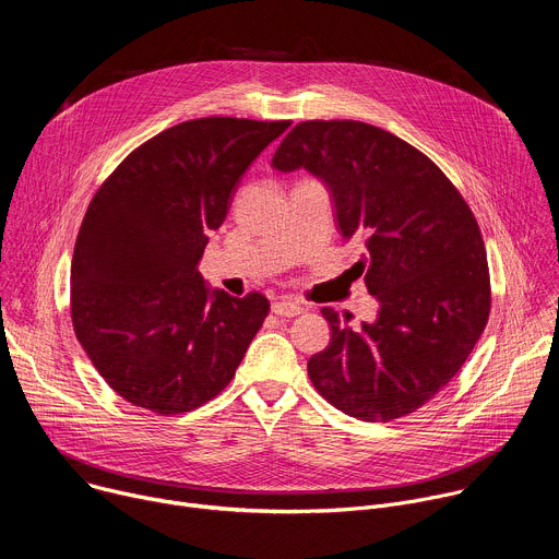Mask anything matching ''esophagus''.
<instances>
[{"label":"esophagus","mask_w":559,"mask_h":559,"mask_svg":"<svg viewBox=\"0 0 559 559\" xmlns=\"http://www.w3.org/2000/svg\"><path fill=\"white\" fill-rule=\"evenodd\" d=\"M272 311L276 316H285V318H292V316H298L302 311V307L289 298H278L272 302Z\"/></svg>","instance_id":"1"}]
</instances>
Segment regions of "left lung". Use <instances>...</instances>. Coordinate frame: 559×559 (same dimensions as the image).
Masks as SVG:
<instances>
[{
    "mask_svg": "<svg viewBox=\"0 0 559 559\" xmlns=\"http://www.w3.org/2000/svg\"><path fill=\"white\" fill-rule=\"evenodd\" d=\"M278 173L305 168L334 201L354 265L380 309L349 328L323 307L330 345L307 373L343 414L389 423L420 409L457 373L491 309L487 250L462 194L420 150L362 121H302L274 152Z\"/></svg>",
    "mask_w": 559,
    "mask_h": 559,
    "instance_id": "1",
    "label": "left lung"
}]
</instances>
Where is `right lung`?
<instances>
[{"label": "right lung", "instance_id": "right-lung-1", "mask_svg": "<svg viewBox=\"0 0 559 559\" xmlns=\"http://www.w3.org/2000/svg\"><path fill=\"white\" fill-rule=\"evenodd\" d=\"M289 121L205 117L152 136L93 197L70 265L76 341L104 380L158 416L192 412L234 378L270 302L210 289V229Z\"/></svg>", "mask_w": 559, "mask_h": 559}]
</instances>
